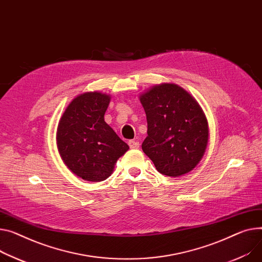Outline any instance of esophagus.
<instances>
[{
    "label": "esophagus",
    "instance_id": "1",
    "mask_svg": "<svg viewBox=\"0 0 262 262\" xmlns=\"http://www.w3.org/2000/svg\"><path fill=\"white\" fill-rule=\"evenodd\" d=\"M128 145H129V147L132 149H137V148L140 147V144H139V142L135 141V140H129L128 141Z\"/></svg>",
    "mask_w": 262,
    "mask_h": 262
}]
</instances>
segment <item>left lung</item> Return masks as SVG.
I'll return each instance as SVG.
<instances>
[{"instance_id": "1", "label": "left lung", "mask_w": 262, "mask_h": 262, "mask_svg": "<svg viewBox=\"0 0 262 262\" xmlns=\"http://www.w3.org/2000/svg\"><path fill=\"white\" fill-rule=\"evenodd\" d=\"M139 99L147 120L142 149L156 169L168 177L193 170L208 141L207 120L199 103L171 83L155 85Z\"/></svg>"}]
</instances>
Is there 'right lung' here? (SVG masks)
<instances>
[{
    "instance_id": "right-lung-1",
    "label": "right lung",
    "mask_w": 262,
    "mask_h": 262,
    "mask_svg": "<svg viewBox=\"0 0 262 262\" xmlns=\"http://www.w3.org/2000/svg\"><path fill=\"white\" fill-rule=\"evenodd\" d=\"M110 102L106 94H81L68 104L59 121L57 145L61 158L86 181L107 179L118 159L129 148L104 121Z\"/></svg>"
}]
</instances>
